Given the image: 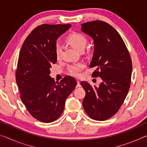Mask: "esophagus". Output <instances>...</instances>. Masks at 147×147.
I'll list each match as a JSON object with an SVG mask.
<instances>
[{"label": "esophagus", "instance_id": "obj_1", "mask_svg": "<svg viewBox=\"0 0 147 147\" xmlns=\"http://www.w3.org/2000/svg\"><path fill=\"white\" fill-rule=\"evenodd\" d=\"M79 87H81L80 85V81H77V85H76V88H79Z\"/></svg>", "mask_w": 147, "mask_h": 147}]
</instances>
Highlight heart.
Returning <instances> with one entry per match:
<instances>
[{"label":"heart","mask_w":147,"mask_h":147,"mask_svg":"<svg viewBox=\"0 0 147 147\" xmlns=\"http://www.w3.org/2000/svg\"><path fill=\"white\" fill-rule=\"evenodd\" d=\"M66 41L67 43L73 47L74 49L79 51H83L87 44V38L84 35L78 32H73L67 37ZM61 49L59 45H56L55 47V54L57 59H59L61 55ZM85 67L82 63H77L72 64L67 68V71L71 75L78 77L80 75V72Z\"/></svg>","instance_id":"heart-1"}]
</instances>
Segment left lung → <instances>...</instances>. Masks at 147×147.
I'll return each instance as SVG.
<instances>
[{
  "label": "left lung",
  "mask_w": 147,
  "mask_h": 147,
  "mask_svg": "<svg viewBox=\"0 0 147 147\" xmlns=\"http://www.w3.org/2000/svg\"><path fill=\"white\" fill-rule=\"evenodd\" d=\"M82 31L94 40L89 67L96 69L92 76L102 80L98 88L81 82L86 91L83 107L92 119L105 121L117 113L127 95L132 71L131 57L120 34L106 22H87L82 24Z\"/></svg>",
  "instance_id": "1"
}]
</instances>
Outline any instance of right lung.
Wrapping results in <instances>:
<instances>
[{
    "mask_svg": "<svg viewBox=\"0 0 147 147\" xmlns=\"http://www.w3.org/2000/svg\"><path fill=\"white\" fill-rule=\"evenodd\" d=\"M71 26L70 24L37 26L20 51L16 72L20 97L30 115L43 123H51L59 117L67 98L77 84L70 76L55 82L49 75L51 65L57 61V39Z\"/></svg>",
    "mask_w": 147,
    "mask_h": 147,
    "instance_id": "1",
    "label": "right lung"
}]
</instances>
